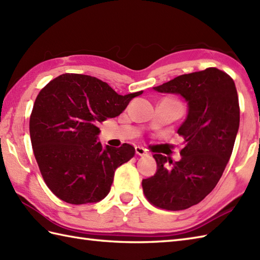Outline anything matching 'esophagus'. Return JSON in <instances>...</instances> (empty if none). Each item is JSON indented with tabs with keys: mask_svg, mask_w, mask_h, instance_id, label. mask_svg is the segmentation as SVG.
Listing matches in <instances>:
<instances>
[{
	"mask_svg": "<svg viewBox=\"0 0 260 260\" xmlns=\"http://www.w3.org/2000/svg\"><path fill=\"white\" fill-rule=\"evenodd\" d=\"M135 152H136L137 155H140V156L147 155L146 150H145L144 147H142V146H136V147H135Z\"/></svg>",
	"mask_w": 260,
	"mask_h": 260,
	"instance_id": "esophagus-1",
	"label": "esophagus"
}]
</instances>
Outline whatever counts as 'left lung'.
<instances>
[{
    "mask_svg": "<svg viewBox=\"0 0 260 260\" xmlns=\"http://www.w3.org/2000/svg\"><path fill=\"white\" fill-rule=\"evenodd\" d=\"M153 89L180 95L186 102V118L176 132L184 139V147L174 163L154 154L156 173L143 180L142 186L154 206L184 210L214 189L227 167L239 129L238 95L231 77L217 68L181 75Z\"/></svg>",
    "mask_w": 260,
    "mask_h": 260,
    "instance_id": "1",
    "label": "left lung"
}]
</instances>
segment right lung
I'll use <instances>...</instances> for the list:
<instances>
[{
  "label": "right lung",
  "instance_id": "obj_1",
  "mask_svg": "<svg viewBox=\"0 0 260 260\" xmlns=\"http://www.w3.org/2000/svg\"><path fill=\"white\" fill-rule=\"evenodd\" d=\"M137 91L118 95L95 77L64 74L39 92L30 117L33 153L53 194L70 204L99 202L106 197L116 169L135 148L103 146L98 124L118 116Z\"/></svg>",
  "mask_w": 260,
  "mask_h": 260
}]
</instances>
